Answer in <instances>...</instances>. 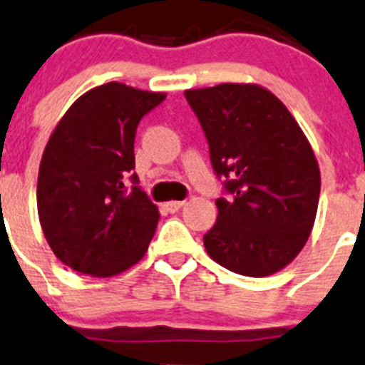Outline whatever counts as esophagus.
<instances>
[{"mask_svg": "<svg viewBox=\"0 0 365 365\" xmlns=\"http://www.w3.org/2000/svg\"><path fill=\"white\" fill-rule=\"evenodd\" d=\"M182 205H185V201H168V203H164V208L168 212H177Z\"/></svg>", "mask_w": 365, "mask_h": 365, "instance_id": "1", "label": "esophagus"}]
</instances>
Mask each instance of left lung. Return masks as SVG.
Here are the masks:
<instances>
[{"mask_svg":"<svg viewBox=\"0 0 365 365\" xmlns=\"http://www.w3.org/2000/svg\"><path fill=\"white\" fill-rule=\"evenodd\" d=\"M208 140L230 197L205 235L208 257L229 272L267 277L307 244L317 214L322 175L314 149L286 105L253 83L185 92Z\"/></svg>","mask_w":365,"mask_h":365,"instance_id":"8db88e82","label":"left lung"}]
</instances>
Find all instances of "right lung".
<instances>
[{"label": "right lung", "mask_w": 365, "mask_h": 365, "mask_svg": "<svg viewBox=\"0 0 365 365\" xmlns=\"http://www.w3.org/2000/svg\"><path fill=\"white\" fill-rule=\"evenodd\" d=\"M164 99L112 81L76 99L53 129L36 207L49 247L71 269L114 277L144 258L160 214L125 179L135 168L136 127Z\"/></svg>", "instance_id": "right-lung-1"}]
</instances>
